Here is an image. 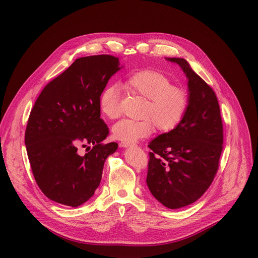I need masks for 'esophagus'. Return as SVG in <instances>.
<instances>
[{"mask_svg":"<svg viewBox=\"0 0 258 258\" xmlns=\"http://www.w3.org/2000/svg\"><path fill=\"white\" fill-rule=\"evenodd\" d=\"M132 144L130 143H125V142H120V146L121 147H130Z\"/></svg>","mask_w":258,"mask_h":258,"instance_id":"1","label":"esophagus"}]
</instances>
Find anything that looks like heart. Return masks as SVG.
I'll use <instances>...</instances> for the list:
<instances>
[{
	"instance_id": "1",
	"label": "heart",
	"mask_w": 258,
	"mask_h": 258,
	"mask_svg": "<svg viewBox=\"0 0 258 258\" xmlns=\"http://www.w3.org/2000/svg\"><path fill=\"white\" fill-rule=\"evenodd\" d=\"M124 87L131 93L145 98L141 120L122 119L114 125L113 135L117 140L134 143L146 138L155 125L163 133L177 127L188 107V94L180 86L172 85L165 74L155 70H139L126 76ZM100 110L110 119L119 117L120 91L116 86L105 88L99 99Z\"/></svg>"
}]
</instances>
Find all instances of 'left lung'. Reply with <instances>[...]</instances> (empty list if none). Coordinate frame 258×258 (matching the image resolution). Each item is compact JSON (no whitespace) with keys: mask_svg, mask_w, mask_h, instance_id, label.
I'll use <instances>...</instances> for the list:
<instances>
[{"mask_svg":"<svg viewBox=\"0 0 258 258\" xmlns=\"http://www.w3.org/2000/svg\"><path fill=\"white\" fill-rule=\"evenodd\" d=\"M178 63L188 78V107L181 123L148 144L146 183L165 207L192 204L211 185L219 169L224 134L221 110L212 88L184 58Z\"/></svg>","mask_w":258,"mask_h":258,"instance_id":"1","label":"left lung"}]
</instances>
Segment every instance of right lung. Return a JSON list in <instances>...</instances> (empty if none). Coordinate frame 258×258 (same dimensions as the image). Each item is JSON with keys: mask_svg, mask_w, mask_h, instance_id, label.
Returning a JSON list of instances; mask_svg holds the SVG:
<instances>
[{"mask_svg": "<svg viewBox=\"0 0 258 258\" xmlns=\"http://www.w3.org/2000/svg\"><path fill=\"white\" fill-rule=\"evenodd\" d=\"M119 64L106 54L77 58L44 88L30 112L25 144L32 173L43 194L59 204L86 203L100 184L106 158L118 148L116 142L102 143L110 132L99 99ZM79 147L88 153L79 155Z\"/></svg>", "mask_w": 258, "mask_h": 258, "instance_id": "add662e5", "label": "right lung"}]
</instances>
